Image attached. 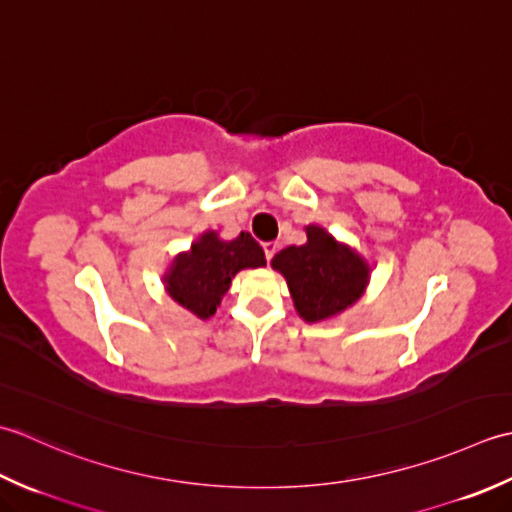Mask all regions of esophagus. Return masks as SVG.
<instances>
[{
	"instance_id": "34e87169",
	"label": "esophagus",
	"mask_w": 512,
	"mask_h": 512,
	"mask_svg": "<svg viewBox=\"0 0 512 512\" xmlns=\"http://www.w3.org/2000/svg\"><path fill=\"white\" fill-rule=\"evenodd\" d=\"M276 252H278V245H276V243H265V258H267V263H271V258L276 256Z\"/></svg>"
}]
</instances>
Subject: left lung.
Returning <instances> with one entry per match:
<instances>
[{
	"mask_svg": "<svg viewBox=\"0 0 512 512\" xmlns=\"http://www.w3.org/2000/svg\"><path fill=\"white\" fill-rule=\"evenodd\" d=\"M305 232L307 243L280 249L271 267L285 276L298 316L314 325L356 305L369 287L371 265L325 227L307 225Z\"/></svg>",
	"mask_w": 512,
	"mask_h": 512,
	"instance_id": "left-lung-1",
	"label": "left lung"
}]
</instances>
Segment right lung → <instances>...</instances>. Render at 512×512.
<instances>
[{"label": "right lung", "mask_w": 512, "mask_h": 512, "mask_svg": "<svg viewBox=\"0 0 512 512\" xmlns=\"http://www.w3.org/2000/svg\"><path fill=\"white\" fill-rule=\"evenodd\" d=\"M265 265L263 247L252 234L241 232L234 241H225L214 229H207L187 252L174 256L163 283L176 305L198 320H210L238 271Z\"/></svg>", "instance_id": "obj_1"}]
</instances>
